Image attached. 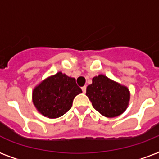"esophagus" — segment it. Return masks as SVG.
Masks as SVG:
<instances>
[{
	"label": "esophagus",
	"mask_w": 159,
	"mask_h": 159,
	"mask_svg": "<svg viewBox=\"0 0 159 159\" xmlns=\"http://www.w3.org/2000/svg\"><path fill=\"white\" fill-rule=\"evenodd\" d=\"M86 89H87V87H86V86H84V87H82V92H83V93H86Z\"/></svg>",
	"instance_id": "1"
}]
</instances>
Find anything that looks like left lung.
<instances>
[{
  "mask_svg": "<svg viewBox=\"0 0 159 159\" xmlns=\"http://www.w3.org/2000/svg\"><path fill=\"white\" fill-rule=\"evenodd\" d=\"M86 95L93 107L107 117H115L125 112L130 100L128 88L118 82L100 74L93 78L88 85Z\"/></svg>",
  "mask_w": 159,
  "mask_h": 159,
  "instance_id": "1",
  "label": "left lung"
}]
</instances>
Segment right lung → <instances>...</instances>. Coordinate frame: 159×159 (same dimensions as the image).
I'll use <instances>...</instances> for the list:
<instances>
[{"label": "right lung", "instance_id": "obj_1", "mask_svg": "<svg viewBox=\"0 0 159 159\" xmlns=\"http://www.w3.org/2000/svg\"><path fill=\"white\" fill-rule=\"evenodd\" d=\"M82 93L75 78L58 71L34 88L32 102L44 117L57 118L71 109L74 98Z\"/></svg>", "mask_w": 159, "mask_h": 159}]
</instances>
